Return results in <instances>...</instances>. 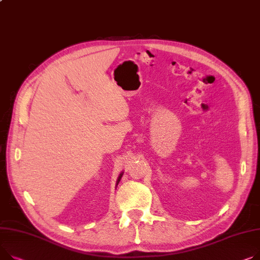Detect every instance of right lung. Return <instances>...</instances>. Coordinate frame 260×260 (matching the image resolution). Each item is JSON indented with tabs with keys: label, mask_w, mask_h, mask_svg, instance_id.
<instances>
[{
	"label": "right lung",
	"mask_w": 260,
	"mask_h": 260,
	"mask_svg": "<svg viewBox=\"0 0 260 260\" xmlns=\"http://www.w3.org/2000/svg\"><path fill=\"white\" fill-rule=\"evenodd\" d=\"M122 175L123 174H120V176H119V178H118V180H117V185H118V183L120 182V180H121V178H122Z\"/></svg>",
	"instance_id": "right-lung-1"
}]
</instances>
